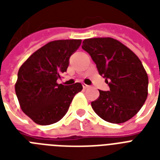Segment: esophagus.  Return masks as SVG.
<instances>
[{
	"label": "esophagus",
	"mask_w": 160,
	"mask_h": 160,
	"mask_svg": "<svg viewBox=\"0 0 160 160\" xmlns=\"http://www.w3.org/2000/svg\"><path fill=\"white\" fill-rule=\"evenodd\" d=\"M82 85H83V88H84V89H87V88L90 87V85H86V84H85V83H84V84H82Z\"/></svg>",
	"instance_id": "1"
}]
</instances>
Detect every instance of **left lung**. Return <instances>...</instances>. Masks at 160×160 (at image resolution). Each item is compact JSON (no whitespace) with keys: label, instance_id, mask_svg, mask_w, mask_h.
Returning a JSON list of instances; mask_svg holds the SVG:
<instances>
[{"label":"left lung","instance_id":"1","mask_svg":"<svg viewBox=\"0 0 160 160\" xmlns=\"http://www.w3.org/2000/svg\"><path fill=\"white\" fill-rule=\"evenodd\" d=\"M82 49L90 54L109 87V91L100 90L99 98L91 102L94 111L109 123L128 121L148 96L149 78L139 57L110 37L85 39Z\"/></svg>","mask_w":160,"mask_h":160}]
</instances>
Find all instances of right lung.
<instances>
[{
  "label": "right lung",
  "mask_w": 160,
  "mask_h": 160,
  "mask_svg": "<svg viewBox=\"0 0 160 160\" xmlns=\"http://www.w3.org/2000/svg\"><path fill=\"white\" fill-rule=\"evenodd\" d=\"M80 44L81 40L51 41L34 52L19 69L16 96L22 111L36 124L49 125L59 121L67 113L74 96L82 90L80 83H57Z\"/></svg>",
  "instance_id": "obj_1"
}]
</instances>
